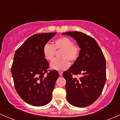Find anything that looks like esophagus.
Instances as JSON below:
<instances>
[{"mask_svg": "<svg viewBox=\"0 0 120 120\" xmlns=\"http://www.w3.org/2000/svg\"><path fill=\"white\" fill-rule=\"evenodd\" d=\"M59 75L60 76H62L63 75V71H59Z\"/></svg>", "mask_w": 120, "mask_h": 120, "instance_id": "1", "label": "esophagus"}]
</instances>
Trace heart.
Returning a JSON list of instances; mask_svg holds the SVG:
<instances>
[{"mask_svg":"<svg viewBox=\"0 0 120 120\" xmlns=\"http://www.w3.org/2000/svg\"><path fill=\"white\" fill-rule=\"evenodd\" d=\"M60 50V58L54 59L50 64V68L53 70H66L70 66L68 61L74 63L80 53V48L78 45L73 43L72 39L69 38L62 37L54 40L52 45L46 43L43 46V56L47 60L52 61L54 59L56 50Z\"/></svg>","mask_w":120,"mask_h":120,"instance_id":"1","label":"heart"}]
</instances>
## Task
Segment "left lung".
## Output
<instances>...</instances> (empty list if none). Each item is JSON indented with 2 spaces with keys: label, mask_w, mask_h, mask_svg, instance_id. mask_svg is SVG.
Returning <instances> with one entry per match:
<instances>
[{
  "label": "left lung",
  "mask_w": 120,
  "mask_h": 120,
  "mask_svg": "<svg viewBox=\"0 0 120 120\" xmlns=\"http://www.w3.org/2000/svg\"><path fill=\"white\" fill-rule=\"evenodd\" d=\"M62 35L73 38L81 49L78 59L63 74L66 81V98L75 107H86L96 101L102 92L106 80V59L91 37L77 31ZM81 74L82 77L79 79L74 77Z\"/></svg>",
  "instance_id": "8db88e82"
}]
</instances>
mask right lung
Instances as JSON below:
<instances>
[{"instance_id":"right-lung-1","label":"right lung","mask_w":120,"mask_h":120,"mask_svg":"<svg viewBox=\"0 0 120 120\" xmlns=\"http://www.w3.org/2000/svg\"><path fill=\"white\" fill-rule=\"evenodd\" d=\"M56 32L35 34L15 51L11 66L15 89L24 101L32 106L49 103L59 78L57 71L48 72L49 63L43 54V46Z\"/></svg>"}]
</instances>
